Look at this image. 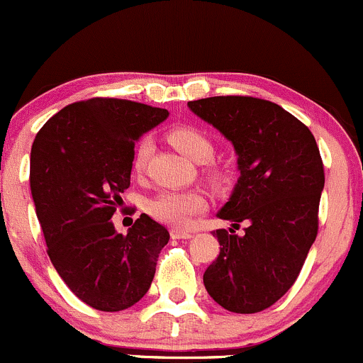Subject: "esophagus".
<instances>
[{
  "mask_svg": "<svg viewBox=\"0 0 363 363\" xmlns=\"http://www.w3.org/2000/svg\"><path fill=\"white\" fill-rule=\"evenodd\" d=\"M194 234L190 230H182V229H173L171 230V238L173 239H190Z\"/></svg>",
  "mask_w": 363,
  "mask_h": 363,
  "instance_id": "1",
  "label": "esophagus"
}]
</instances>
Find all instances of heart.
<instances>
[{"label":"heart","mask_w":363,"mask_h":363,"mask_svg":"<svg viewBox=\"0 0 363 363\" xmlns=\"http://www.w3.org/2000/svg\"><path fill=\"white\" fill-rule=\"evenodd\" d=\"M167 138L178 152H182L186 159L196 164H206L215 155L213 140L197 127H177V129L171 130ZM152 150H154V143H152L150 138H143L138 143L133 155V167L136 173H141L145 169ZM208 177L211 178V182L223 183L225 182V171L220 169V167H211V169H208ZM204 209H206V199L197 190H166L148 203V211L157 220L173 227L189 225L190 220L203 213Z\"/></svg>","instance_id":"obj_1"}]
</instances>
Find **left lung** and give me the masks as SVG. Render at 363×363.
Here are the masks:
<instances>
[{
	"instance_id": "8db88e82",
	"label": "left lung",
	"mask_w": 363,
	"mask_h": 363,
	"mask_svg": "<svg viewBox=\"0 0 363 363\" xmlns=\"http://www.w3.org/2000/svg\"><path fill=\"white\" fill-rule=\"evenodd\" d=\"M189 108L233 143L239 178L216 216L245 234L218 229L220 255L204 272V286L227 311L250 315L290 290L318 234L325 185L315 136L301 121L265 99L216 96Z\"/></svg>"
}]
</instances>
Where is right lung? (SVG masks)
Listing matches in <instances>:
<instances>
[{"label": "right lung", "instance_id": "1", "mask_svg": "<svg viewBox=\"0 0 363 363\" xmlns=\"http://www.w3.org/2000/svg\"><path fill=\"white\" fill-rule=\"evenodd\" d=\"M167 115L127 99L78 101L33 143L29 183L50 262L71 292L99 311L136 304L169 241L166 227L145 213L125 236L111 222L130 185L134 143Z\"/></svg>", "mask_w": 363, "mask_h": 363}]
</instances>
